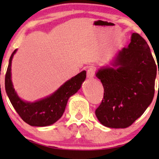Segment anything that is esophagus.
<instances>
[{
	"instance_id": "1",
	"label": "esophagus",
	"mask_w": 159,
	"mask_h": 159,
	"mask_svg": "<svg viewBox=\"0 0 159 159\" xmlns=\"http://www.w3.org/2000/svg\"><path fill=\"white\" fill-rule=\"evenodd\" d=\"M95 70L94 68L90 67V68H89L88 69V71H87V77H88L89 79L93 78L95 76Z\"/></svg>"
}]
</instances>
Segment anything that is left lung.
<instances>
[{
  "label": "left lung",
  "instance_id": "obj_1",
  "mask_svg": "<svg viewBox=\"0 0 159 159\" xmlns=\"http://www.w3.org/2000/svg\"><path fill=\"white\" fill-rule=\"evenodd\" d=\"M96 74L104 88L95 115L106 127L127 128L147 109L155 93L156 64L146 41L138 33L113 63ZM159 75V71H158Z\"/></svg>",
  "mask_w": 159,
  "mask_h": 159
}]
</instances>
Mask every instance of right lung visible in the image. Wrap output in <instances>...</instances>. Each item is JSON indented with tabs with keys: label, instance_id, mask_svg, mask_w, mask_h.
<instances>
[{
	"label": "right lung",
	"instance_id": "right-lung-1",
	"mask_svg": "<svg viewBox=\"0 0 159 159\" xmlns=\"http://www.w3.org/2000/svg\"><path fill=\"white\" fill-rule=\"evenodd\" d=\"M14 50L11 56L5 77V88L8 98L21 119L28 125L34 127H45L57 121L64 114L69 97L81 88L86 78V71H82L65 82L51 96L34 103L25 102L15 92L11 80V66Z\"/></svg>",
	"mask_w": 159,
	"mask_h": 159
}]
</instances>
